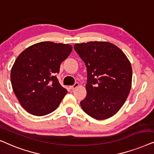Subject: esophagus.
Instances as JSON below:
<instances>
[{"label": "esophagus", "instance_id": "esophagus-1", "mask_svg": "<svg viewBox=\"0 0 154 154\" xmlns=\"http://www.w3.org/2000/svg\"><path fill=\"white\" fill-rule=\"evenodd\" d=\"M79 86V84L78 82H76L74 85H72V86H69V89H76V88H77V87H78Z\"/></svg>", "mask_w": 154, "mask_h": 154}]
</instances>
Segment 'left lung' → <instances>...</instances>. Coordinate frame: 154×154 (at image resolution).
<instances>
[{
    "label": "left lung",
    "mask_w": 154,
    "mask_h": 154,
    "mask_svg": "<svg viewBox=\"0 0 154 154\" xmlns=\"http://www.w3.org/2000/svg\"><path fill=\"white\" fill-rule=\"evenodd\" d=\"M74 48L87 69V94L80 102L82 108L96 120L110 118L121 108L130 94L132 78L130 60L109 42L76 44Z\"/></svg>",
    "instance_id": "8db88e82"
}]
</instances>
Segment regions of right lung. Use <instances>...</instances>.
Here are the masks:
<instances>
[{
  "instance_id": "add662e5",
  "label": "right lung",
  "mask_w": 154,
  "mask_h": 154,
  "mask_svg": "<svg viewBox=\"0 0 154 154\" xmlns=\"http://www.w3.org/2000/svg\"><path fill=\"white\" fill-rule=\"evenodd\" d=\"M72 50L69 44L44 42L28 47L18 56L10 80L16 97L28 112L46 116L60 103L67 91L56 75Z\"/></svg>"
}]
</instances>
